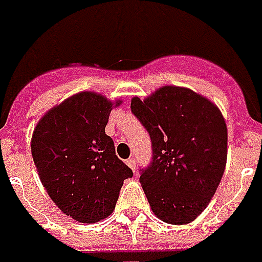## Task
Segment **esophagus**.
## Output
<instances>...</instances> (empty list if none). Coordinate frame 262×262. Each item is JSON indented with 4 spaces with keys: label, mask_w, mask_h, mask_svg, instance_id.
<instances>
[{
    "label": "esophagus",
    "mask_w": 262,
    "mask_h": 262,
    "mask_svg": "<svg viewBox=\"0 0 262 262\" xmlns=\"http://www.w3.org/2000/svg\"><path fill=\"white\" fill-rule=\"evenodd\" d=\"M127 166H128L133 171L137 170V163H135V159H134V157H131V159L127 160Z\"/></svg>",
    "instance_id": "obj_1"
}]
</instances>
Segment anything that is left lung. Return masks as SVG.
<instances>
[{
  "label": "left lung",
  "instance_id": "obj_1",
  "mask_svg": "<svg viewBox=\"0 0 262 262\" xmlns=\"http://www.w3.org/2000/svg\"><path fill=\"white\" fill-rule=\"evenodd\" d=\"M131 112L152 141V163L139 182L161 221L189 224L202 214L225 171L228 129L217 106L189 88L161 86Z\"/></svg>",
  "mask_w": 262,
  "mask_h": 262
}]
</instances>
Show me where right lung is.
I'll return each mask as SVG.
<instances>
[{
    "label": "right lung",
    "instance_id": "1",
    "mask_svg": "<svg viewBox=\"0 0 262 262\" xmlns=\"http://www.w3.org/2000/svg\"><path fill=\"white\" fill-rule=\"evenodd\" d=\"M120 103L80 92L48 110L33 133L31 155L45 190L66 215L82 224L109 217L124 180L133 177L105 133L110 112Z\"/></svg>",
    "mask_w": 262,
    "mask_h": 262
}]
</instances>
